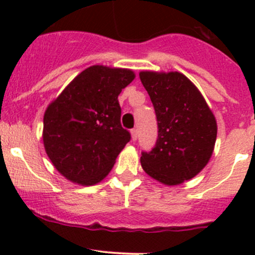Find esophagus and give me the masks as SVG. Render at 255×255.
Instances as JSON below:
<instances>
[{
	"instance_id": "1",
	"label": "esophagus",
	"mask_w": 255,
	"mask_h": 255,
	"mask_svg": "<svg viewBox=\"0 0 255 255\" xmlns=\"http://www.w3.org/2000/svg\"><path fill=\"white\" fill-rule=\"evenodd\" d=\"M130 134H132V139H133V140H137V138H138V130H137V128H133V129L130 130Z\"/></svg>"
}]
</instances>
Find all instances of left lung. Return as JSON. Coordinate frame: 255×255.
Returning a JSON list of instances; mask_svg holds the SVG:
<instances>
[{"instance_id": "8db88e82", "label": "left lung", "mask_w": 255, "mask_h": 255, "mask_svg": "<svg viewBox=\"0 0 255 255\" xmlns=\"http://www.w3.org/2000/svg\"><path fill=\"white\" fill-rule=\"evenodd\" d=\"M158 123V138L140 163L148 175L165 185L192 179L206 166L217 137V123L194 84L180 73L139 74Z\"/></svg>"}]
</instances>
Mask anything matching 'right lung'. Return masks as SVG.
I'll use <instances>...</instances> for the list:
<instances>
[{
  "label": "right lung",
  "instance_id": "add662e5",
  "mask_svg": "<svg viewBox=\"0 0 255 255\" xmlns=\"http://www.w3.org/2000/svg\"><path fill=\"white\" fill-rule=\"evenodd\" d=\"M133 71L94 65L79 74L45 111L43 142L56 170L73 182L101 181L130 140L118 95Z\"/></svg>",
  "mask_w": 255,
  "mask_h": 255
}]
</instances>
